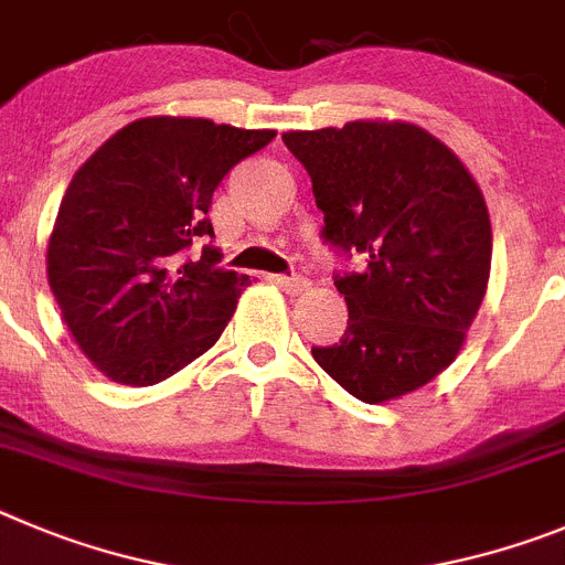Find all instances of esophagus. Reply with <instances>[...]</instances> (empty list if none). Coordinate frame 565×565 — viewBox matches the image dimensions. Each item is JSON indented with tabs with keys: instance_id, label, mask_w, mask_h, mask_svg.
Returning <instances> with one entry per match:
<instances>
[{
	"instance_id": "34e87169",
	"label": "esophagus",
	"mask_w": 565,
	"mask_h": 565,
	"mask_svg": "<svg viewBox=\"0 0 565 565\" xmlns=\"http://www.w3.org/2000/svg\"><path fill=\"white\" fill-rule=\"evenodd\" d=\"M273 281H276L284 292H292V295L307 292V287H309L307 278H301V276H276Z\"/></svg>"
}]
</instances>
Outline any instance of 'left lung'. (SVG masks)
<instances>
[{
    "instance_id": "1",
    "label": "left lung",
    "mask_w": 565,
    "mask_h": 565,
    "mask_svg": "<svg viewBox=\"0 0 565 565\" xmlns=\"http://www.w3.org/2000/svg\"><path fill=\"white\" fill-rule=\"evenodd\" d=\"M284 143L312 180L323 238L365 262L334 281L349 327L312 358L369 405L428 385L461 352L490 281L492 227L479 182L408 120L287 131Z\"/></svg>"
}]
</instances>
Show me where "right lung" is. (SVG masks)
Wrapping results in <instances>:
<instances>
[{
	"label": "right lung",
	"instance_id": "obj_1",
	"mask_svg": "<svg viewBox=\"0 0 565 565\" xmlns=\"http://www.w3.org/2000/svg\"><path fill=\"white\" fill-rule=\"evenodd\" d=\"M273 129L207 118H140L75 171L47 242V281L81 352L120 385H154L205 354L247 276L220 270L213 191Z\"/></svg>",
	"mask_w": 565,
	"mask_h": 565
}]
</instances>
